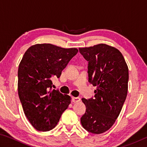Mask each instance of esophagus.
<instances>
[{"label":"esophagus","mask_w":147,"mask_h":147,"mask_svg":"<svg viewBox=\"0 0 147 147\" xmlns=\"http://www.w3.org/2000/svg\"><path fill=\"white\" fill-rule=\"evenodd\" d=\"M72 101H73V102H74V103H77V102H78L80 101V98L73 97L72 98Z\"/></svg>","instance_id":"obj_1"}]
</instances>
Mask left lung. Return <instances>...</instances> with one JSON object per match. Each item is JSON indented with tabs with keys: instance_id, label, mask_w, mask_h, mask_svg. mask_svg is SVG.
<instances>
[{
	"instance_id": "8db88e82",
	"label": "left lung",
	"mask_w": 147,
	"mask_h": 147,
	"mask_svg": "<svg viewBox=\"0 0 147 147\" xmlns=\"http://www.w3.org/2000/svg\"><path fill=\"white\" fill-rule=\"evenodd\" d=\"M88 61L89 82L96 87L94 97L82 98L86 111L81 117L89 132L100 134L115 123L128 92V68L120 51L106 44L79 48Z\"/></svg>"
}]
</instances>
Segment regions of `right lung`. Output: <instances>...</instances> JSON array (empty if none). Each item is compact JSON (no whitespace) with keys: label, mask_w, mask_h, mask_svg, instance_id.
<instances>
[{"label":"right lung","mask_w":147,"mask_h":147,"mask_svg":"<svg viewBox=\"0 0 147 147\" xmlns=\"http://www.w3.org/2000/svg\"><path fill=\"white\" fill-rule=\"evenodd\" d=\"M49 43L30 47L18 69V94L24 113L33 127L40 131L53 129L71 103V96L53 89L52 79L78 53Z\"/></svg>","instance_id":"add662e5"}]
</instances>
